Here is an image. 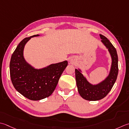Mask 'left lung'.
<instances>
[{"mask_svg":"<svg viewBox=\"0 0 129 129\" xmlns=\"http://www.w3.org/2000/svg\"><path fill=\"white\" fill-rule=\"evenodd\" d=\"M101 41L108 49L112 57V65L108 77L100 84L92 85L88 83L80 70L75 69L78 90L83 98L88 101H98L105 97L110 92L116 80L118 68V56L116 50L105 36L100 35Z\"/></svg>","mask_w":129,"mask_h":129,"instance_id":"1","label":"left lung"}]
</instances>
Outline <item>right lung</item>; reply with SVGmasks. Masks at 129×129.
Here are the masks:
<instances>
[{
  "label": "right lung",
  "instance_id": "obj_1",
  "mask_svg": "<svg viewBox=\"0 0 129 129\" xmlns=\"http://www.w3.org/2000/svg\"><path fill=\"white\" fill-rule=\"evenodd\" d=\"M26 37L18 45L10 61V75L18 92L29 100L38 101L49 97L56 88L60 77L68 65L64 61L53 64L42 69H36L25 61L23 49L31 37Z\"/></svg>",
  "mask_w": 129,
  "mask_h": 129
}]
</instances>
